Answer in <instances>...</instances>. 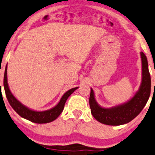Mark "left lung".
Returning <instances> with one entry per match:
<instances>
[{
	"label": "left lung",
	"mask_w": 155,
	"mask_h": 155,
	"mask_svg": "<svg viewBox=\"0 0 155 155\" xmlns=\"http://www.w3.org/2000/svg\"><path fill=\"white\" fill-rule=\"evenodd\" d=\"M142 79L139 89L129 100L111 107H104L99 105L94 91L91 87L90 103L93 117L99 123L108 125H120L129 123L143 110L151 94V76L146 55L141 52Z\"/></svg>",
	"instance_id": "left-lung-1"
}]
</instances>
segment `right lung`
I'll list each match as a JSON object with an SVG mask.
<instances>
[{
  "label": "right lung",
  "instance_id": "right-lung-1",
  "mask_svg": "<svg viewBox=\"0 0 155 155\" xmlns=\"http://www.w3.org/2000/svg\"><path fill=\"white\" fill-rule=\"evenodd\" d=\"M4 87L5 93H6V98H7L12 108L16 111V113L18 114L23 118L26 119L27 120H30L32 123H38V124L50 123V122H53V120L57 119V117L59 116L61 112L63 111V109H64L67 99L79 87H74V88H71L68 90L61 97V99H60V101L57 105H55L53 107H52V108L48 109V110L41 111V110H32L30 107L25 106L24 105H23L20 101L18 100L12 94L7 82V65L6 66V69H5Z\"/></svg>",
  "mask_w": 155,
  "mask_h": 155
}]
</instances>
